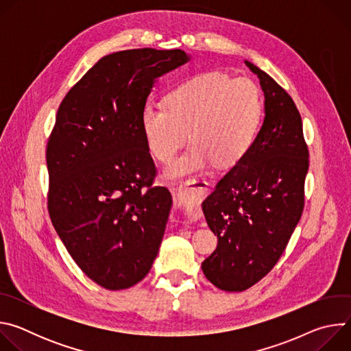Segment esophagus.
Here are the masks:
<instances>
[{"label":"esophagus","instance_id":"obj_1","mask_svg":"<svg viewBox=\"0 0 351 351\" xmlns=\"http://www.w3.org/2000/svg\"><path fill=\"white\" fill-rule=\"evenodd\" d=\"M207 190L208 183L202 179H190L179 186V189L176 190L178 203L184 214H187L189 217L194 215L195 207L204 198Z\"/></svg>","mask_w":351,"mask_h":351}]
</instances>
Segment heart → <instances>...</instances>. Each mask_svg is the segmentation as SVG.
Masks as SVG:
<instances>
[{
    "instance_id": "obj_1",
    "label": "heart",
    "mask_w": 351,
    "mask_h": 351,
    "mask_svg": "<svg viewBox=\"0 0 351 351\" xmlns=\"http://www.w3.org/2000/svg\"><path fill=\"white\" fill-rule=\"evenodd\" d=\"M261 114V95L252 80L211 71L178 84L167 106L147 103L140 126L149 154L162 162L190 136L189 148L164 169L167 180H178L214 162L229 167L241 161L254 143Z\"/></svg>"
}]
</instances>
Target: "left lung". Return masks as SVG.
Returning a JSON list of instances; mask_svg holds the SVG:
<instances>
[{"label":"left lung","mask_w":351,"mask_h":351,"mask_svg":"<svg viewBox=\"0 0 351 351\" xmlns=\"http://www.w3.org/2000/svg\"><path fill=\"white\" fill-rule=\"evenodd\" d=\"M244 64L260 79L264 121L248 153L203 203L218 245L202 269L225 291L252 287L275 267L302 217L308 171L302 117L291 97L258 66Z\"/></svg>","instance_id":"8db88e82"}]
</instances>
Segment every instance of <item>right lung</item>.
I'll use <instances>...</instances> for the list:
<instances>
[{
    "label": "right lung",
    "instance_id": "add662e5",
    "mask_svg": "<svg viewBox=\"0 0 351 351\" xmlns=\"http://www.w3.org/2000/svg\"><path fill=\"white\" fill-rule=\"evenodd\" d=\"M190 60L156 48L106 56L60 106L47 145L49 218L79 268L108 290L134 286L157 258L172 195L152 186L140 112L158 77Z\"/></svg>",
    "mask_w": 351,
    "mask_h": 351
}]
</instances>
